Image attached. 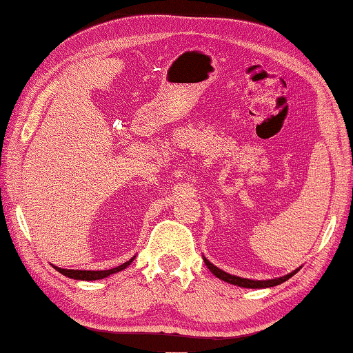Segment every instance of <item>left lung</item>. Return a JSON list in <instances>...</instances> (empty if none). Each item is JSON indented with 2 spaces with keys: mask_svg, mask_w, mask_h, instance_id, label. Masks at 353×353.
Segmentation results:
<instances>
[{
  "mask_svg": "<svg viewBox=\"0 0 353 353\" xmlns=\"http://www.w3.org/2000/svg\"><path fill=\"white\" fill-rule=\"evenodd\" d=\"M203 261H205L207 268L212 270L213 275H216L218 279L224 280V282L228 283H232V285H237V287H243V288H269V287H275V285H280L283 282H287L290 277H293V275L298 272L299 269H296L294 272H291L288 275H283V277L280 279H272V280H250V279H242V277H237V275H231L228 272H224V270L218 269L216 265H213L208 259L203 258Z\"/></svg>",
  "mask_w": 353,
  "mask_h": 353,
  "instance_id": "left-lung-1",
  "label": "left lung"
}]
</instances>
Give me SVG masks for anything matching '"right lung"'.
<instances>
[{
	"label": "right lung",
	"mask_w": 353,
	"mask_h": 353,
	"mask_svg": "<svg viewBox=\"0 0 353 353\" xmlns=\"http://www.w3.org/2000/svg\"><path fill=\"white\" fill-rule=\"evenodd\" d=\"M134 259H135V256L129 259L127 263L117 265V268L108 269V270H73V269H62V268H55V269H57L60 274H63V275H66V277L74 279V280H99V279L108 277V275L114 274V272H119V270H122V269H125L127 265L134 261Z\"/></svg>",
	"instance_id": "right-lung-1"
}]
</instances>
